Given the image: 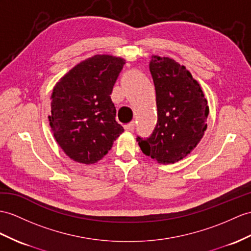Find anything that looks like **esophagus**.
Segmentation results:
<instances>
[{
  "instance_id": "1",
  "label": "esophagus",
  "mask_w": 251,
  "mask_h": 251,
  "mask_svg": "<svg viewBox=\"0 0 251 251\" xmlns=\"http://www.w3.org/2000/svg\"><path fill=\"white\" fill-rule=\"evenodd\" d=\"M134 127H135V124H134V122H131V124L126 125V126H125V129H126V131H127V132H132V131H134Z\"/></svg>"
}]
</instances>
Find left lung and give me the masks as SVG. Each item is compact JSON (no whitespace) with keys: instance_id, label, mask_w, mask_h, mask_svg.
<instances>
[{"instance_id":"1","label":"left lung","mask_w":251,"mask_h":251,"mask_svg":"<svg viewBox=\"0 0 251 251\" xmlns=\"http://www.w3.org/2000/svg\"><path fill=\"white\" fill-rule=\"evenodd\" d=\"M157 124L152 135L136 140L143 153L160 164L181 161L196 148L206 130L210 109L197 79L175 59L152 55Z\"/></svg>"}]
</instances>
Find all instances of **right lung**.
<instances>
[{
  "label": "right lung",
  "instance_id": "1",
  "mask_svg": "<svg viewBox=\"0 0 251 251\" xmlns=\"http://www.w3.org/2000/svg\"><path fill=\"white\" fill-rule=\"evenodd\" d=\"M126 60L97 54L82 60L58 79L49 115L53 136L75 162L91 165L111 150L122 127L111 99Z\"/></svg>",
  "mask_w": 251,
  "mask_h": 251
}]
</instances>
